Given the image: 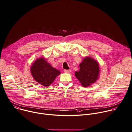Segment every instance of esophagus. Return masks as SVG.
I'll return each instance as SVG.
<instances>
[{
  "mask_svg": "<svg viewBox=\"0 0 132 132\" xmlns=\"http://www.w3.org/2000/svg\"><path fill=\"white\" fill-rule=\"evenodd\" d=\"M64 71L65 73H69L70 72V69H64Z\"/></svg>",
  "mask_w": 132,
  "mask_h": 132,
  "instance_id": "obj_1",
  "label": "esophagus"
}]
</instances>
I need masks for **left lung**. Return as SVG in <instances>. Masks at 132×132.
Wrapping results in <instances>:
<instances>
[{"instance_id": "left-lung-1", "label": "left lung", "mask_w": 132, "mask_h": 132, "mask_svg": "<svg viewBox=\"0 0 132 132\" xmlns=\"http://www.w3.org/2000/svg\"><path fill=\"white\" fill-rule=\"evenodd\" d=\"M79 66L80 70L76 71L75 76L83 86H89L98 80L100 70L99 64L95 60L85 57Z\"/></svg>"}]
</instances>
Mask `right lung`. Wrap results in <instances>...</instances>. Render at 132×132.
I'll list each match as a JSON object with an SVG mask.
<instances>
[{
    "mask_svg": "<svg viewBox=\"0 0 132 132\" xmlns=\"http://www.w3.org/2000/svg\"><path fill=\"white\" fill-rule=\"evenodd\" d=\"M30 71L34 80L45 86L50 85L61 74L60 70L53 68L42 57L34 62L31 66Z\"/></svg>",
    "mask_w": 132,
    "mask_h": 132,
    "instance_id": "right-lung-1",
    "label": "right lung"
}]
</instances>
